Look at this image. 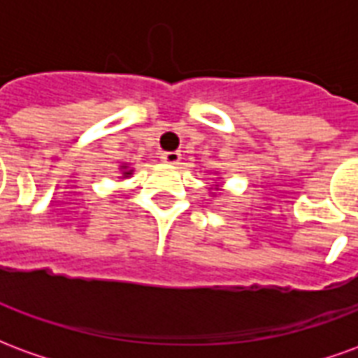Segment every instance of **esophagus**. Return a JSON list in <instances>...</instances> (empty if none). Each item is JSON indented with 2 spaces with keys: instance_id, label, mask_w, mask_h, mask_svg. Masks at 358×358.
Masks as SVG:
<instances>
[{
  "instance_id": "esophagus-1",
  "label": "esophagus",
  "mask_w": 358,
  "mask_h": 358,
  "mask_svg": "<svg viewBox=\"0 0 358 358\" xmlns=\"http://www.w3.org/2000/svg\"><path fill=\"white\" fill-rule=\"evenodd\" d=\"M161 159H163L166 164H178L180 161H182V153H178V151H164L163 155H161Z\"/></svg>"
}]
</instances>
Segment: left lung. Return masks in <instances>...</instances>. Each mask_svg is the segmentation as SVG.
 Masks as SVG:
<instances>
[{
  "label": "left lung",
  "mask_w": 358,
  "mask_h": 358,
  "mask_svg": "<svg viewBox=\"0 0 358 358\" xmlns=\"http://www.w3.org/2000/svg\"><path fill=\"white\" fill-rule=\"evenodd\" d=\"M215 174H217V176H220L218 172H215ZM217 180H220V178H217ZM217 180H215V182H213V184L209 186V192H210V195H213V197H217V195H220V192H222V186L218 184Z\"/></svg>",
  "instance_id": "left-lung-1"
}]
</instances>
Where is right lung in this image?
Segmentation results:
<instances>
[{
	"mask_svg": "<svg viewBox=\"0 0 358 358\" xmlns=\"http://www.w3.org/2000/svg\"><path fill=\"white\" fill-rule=\"evenodd\" d=\"M118 172H120V176H118V180H126L130 178L134 174V166L130 163H122L120 166H118Z\"/></svg>",
	"mask_w": 358,
	"mask_h": 358,
	"instance_id": "obj_1",
	"label": "right lung"
}]
</instances>
